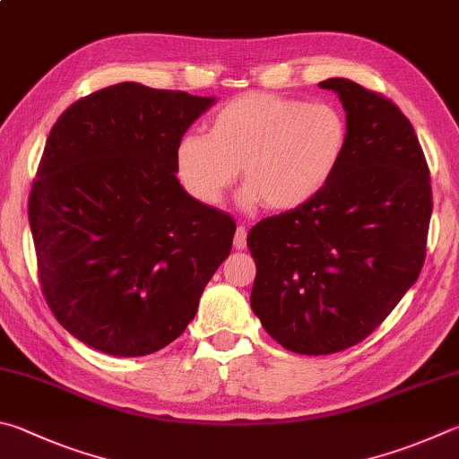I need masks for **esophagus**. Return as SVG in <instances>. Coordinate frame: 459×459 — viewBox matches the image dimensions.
<instances>
[{"mask_svg":"<svg viewBox=\"0 0 459 459\" xmlns=\"http://www.w3.org/2000/svg\"><path fill=\"white\" fill-rule=\"evenodd\" d=\"M235 248L237 251H245L247 248V229L245 227H237V232H235Z\"/></svg>","mask_w":459,"mask_h":459,"instance_id":"34e87169","label":"esophagus"}]
</instances>
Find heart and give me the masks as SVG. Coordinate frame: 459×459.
Listing matches in <instances>:
<instances>
[{
	"instance_id": "heart-1",
	"label": "heart",
	"mask_w": 459,
	"mask_h": 459,
	"mask_svg": "<svg viewBox=\"0 0 459 459\" xmlns=\"http://www.w3.org/2000/svg\"><path fill=\"white\" fill-rule=\"evenodd\" d=\"M345 148L347 122L333 104L248 91L212 116L208 134L180 140L177 170L204 204H221L240 169L247 206L293 211L323 193Z\"/></svg>"
}]
</instances>
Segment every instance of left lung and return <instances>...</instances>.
I'll list each match as a JSON object with an SVG mask.
<instances>
[{
	"label": "left lung",
	"instance_id": "1",
	"mask_svg": "<svg viewBox=\"0 0 459 459\" xmlns=\"http://www.w3.org/2000/svg\"><path fill=\"white\" fill-rule=\"evenodd\" d=\"M319 86L345 108L343 160L319 196L247 237L253 311L301 355L343 351L379 327L420 277L431 219L428 162L403 112L347 78Z\"/></svg>",
	"mask_w": 459,
	"mask_h": 459
}]
</instances>
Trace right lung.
<instances>
[{
  "label": "right lung",
  "instance_id": "add662e5",
  "mask_svg": "<svg viewBox=\"0 0 459 459\" xmlns=\"http://www.w3.org/2000/svg\"><path fill=\"white\" fill-rule=\"evenodd\" d=\"M214 98L136 82L80 98L46 140L30 195L39 282L65 331L140 357L195 319L237 224L177 178V148Z\"/></svg>",
  "mask_w": 459,
  "mask_h": 459
}]
</instances>
